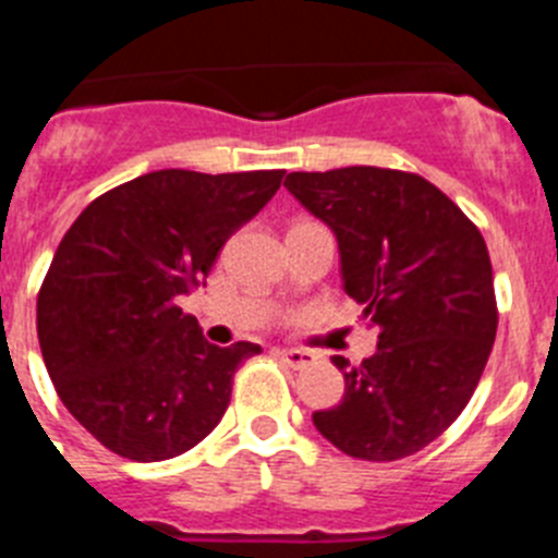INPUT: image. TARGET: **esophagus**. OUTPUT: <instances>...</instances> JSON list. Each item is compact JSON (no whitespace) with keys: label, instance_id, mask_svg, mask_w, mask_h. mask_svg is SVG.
<instances>
[{"label":"esophagus","instance_id":"obj_1","mask_svg":"<svg viewBox=\"0 0 558 558\" xmlns=\"http://www.w3.org/2000/svg\"><path fill=\"white\" fill-rule=\"evenodd\" d=\"M276 357L288 363L290 368H307L315 360L313 352H304V349H276Z\"/></svg>","mask_w":558,"mask_h":558}]
</instances>
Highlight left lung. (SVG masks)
<instances>
[{"instance_id":"obj_1","label":"left lung","mask_w":558,"mask_h":558,"mask_svg":"<svg viewBox=\"0 0 558 558\" xmlns=\"http://www.w3.org/2000/svg\"><path fill=\"white\" fill-rule=\"evenodd\" d=\"M284 186L338 240L343 290L377 329V352L343 372V399L313 425L363 461L427 447L475 393L497 332L481 231L416 172L340 167L290 172Z\"/></svg>"}]
</instances>
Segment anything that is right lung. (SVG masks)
I'll return each mask as SVG.
<instances>
[{
  "label": "right lung",
  "instance_id": "1",
  "mask_svg": "<svg viewBox=\"0 0 558 558\" xmlns=\"http://www.w3.org/2000/svg\"><path fill=\"white\" fill-rule=\"evenodd\" d=\"M284 170H156L106 192L63 234L38 293L44 366L66 411L111 452L165 461L223 418L236 366L179 307Z\"/></svg>",
  "mask_w": 558,
  "mask_h": 558
}]
</instances>
